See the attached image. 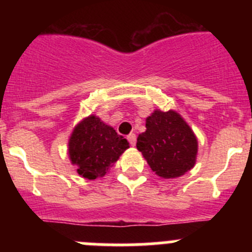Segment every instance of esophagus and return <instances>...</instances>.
<instances>
[{
  "instance_id": "esophagus-1",
  "label": "esophagus",
  "mask_w": 252,
  "mask_h": 252,
  "mask_svg": "<svg viewBox=\"0 0 252 252\" xmlns=\"http://www.w3.org/2000/svg\"><path fill=\"white\" fill-rule=\"evenodd\" d=\"M128 141H129V144L131 145V146H134V145L136 144V135L135 134H129L128 135Z\"/></svg>"
}]
</instances>
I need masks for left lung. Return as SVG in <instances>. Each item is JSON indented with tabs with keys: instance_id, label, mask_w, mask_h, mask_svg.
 <instances>
[{
	"instance_id": "left-lung-1",
	"label": "left lung",
	"mask_w": 252,
	"mask_h": 252,
	"mask_svg": "<svg viewBox=\"0 0 252 252\" xmlns=\"http://www.w3.org/2000/svg\"><path fill=\"white\" fill-rule=\"evenodd\" d=\"M136 147L149 166L162 178H177L194 167L197 140L187 122L174 111H155L146 119V131Z\"/></svg>"
}]
</instances>
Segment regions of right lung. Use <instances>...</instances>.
I'll return each instance as SVG.
<instances>
[{"instance_id":"add662e5","label":"right lung","mask_w":252,"mask_h":252,"mask_svg":"<svg viewBox=\"0 0 252 252\" xmlns=\"http://www.w3.org/2000/svg\"><path fill=\"white\" fill-rule=\"evenodd\" d=\"M129 147V142L118 135L100 118L90 116L75 126L69 139V157L78 166V173L86 179L103 177Z\"/></svg>"}]
</instances>
